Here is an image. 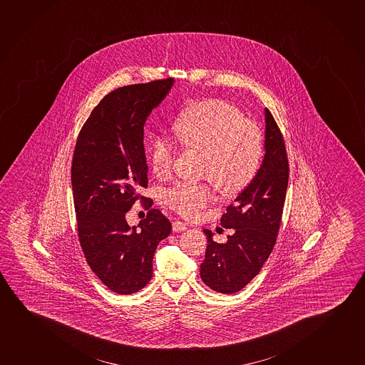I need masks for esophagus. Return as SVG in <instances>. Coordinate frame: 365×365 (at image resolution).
Returning a JSON list of instances; mask_svg holds the SVG:
<instances>
[{
  "mask_svg": "<svg viewBox=\"0 0 365 365\" xmlns=\"http://www.w3.org/2000/svg\"><path fill=\"white\" fill-rule=\"evenodd\" d=\"M172 228H173V232H183L188 228V225L180 222V221H175V222L172 223Z\"/></svg>",
  "mask_w": 365,
  "mask_h": 365,
  "instance_id": "obj_1",
  "label": "esophagus"
}]
</instances>
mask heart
<instances>
[{"instance_id":"obj_1","label":"heart","mask_w":365,"mask_h":365,"mask_svg":"<svg viewBox=\"0 0 365 365\" xmlns=\"http://www.w3.org/2000/svg\"><path fill=\"white\" fill-rule=\"evenodd\" d=\"M172 128L182 144L205 152L202 175L215 180L223 192L237 193L254 180L264 157V138L236 106L223 101H200L180 111ZM175 150L168 135L153 138L149 158L155 175L170 173ZM164 200L182 216L192 217L211 202L212 188L202 183H177L165 190Z\"/></svg>"}]
</instances>
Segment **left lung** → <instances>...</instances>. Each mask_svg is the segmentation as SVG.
Instances as JSON below:
<instances>
[{"mask_svg":"<svg viewBox=\"0 0 365 365\" xmlns=\"http://www.w3.org/2000/svg\"><path fill=\"white\" fill-rule=\"evenodd\" d=\"M264 155L254 180L223 213L221 225L233 228L227 242L207 236L201 279L217 292L233 294L242 290L269 259L280 228L289 182L285 142L275 119L264 108Z\"/></svg>","mask_w":365,"mask_h":365,"instance_id":"left-lung-1","label":"left lung"}]
</instances>
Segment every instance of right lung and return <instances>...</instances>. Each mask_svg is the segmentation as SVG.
Here are the masks:
<instances>
[{
	"label": "right lung",
	"instance_id": "right-lung-1",
	"mask_svg": "<svg viewBox=\"0 0 365 365\" xmlns=\"http://www.w3.org/2000/svg\"><path fill=\"white\" fill-rule=\"evenodd\" d=\"M173 83L169 78L111 91L93 109L75 145L71 185L80 245L93 272L120 295L148 284L155 249L172 231L155 208L133 227L125 215L140 198L137 190L148 185L144 125ZM152 205L147 200V210Z\"/></svg>",
	"mask_w": 365,
	"mask_h": 365
}]
</instances>
